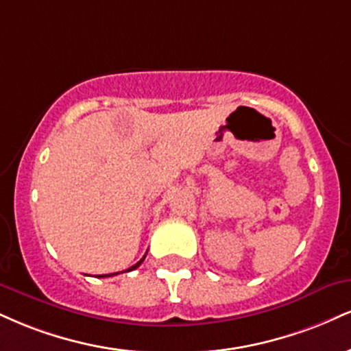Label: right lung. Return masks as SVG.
I'll use <instances>...</instances> for the list:
<instances>
[{
	"mask_svg": "<svg viewBox=\"0 0 351 351\" xmlns=\"http://www.w3.org/2000/svg\"><path fill=\"white\" fill-rule=\"evenodd\" d=\"M145 260V255H143V258L141 260V261H137V263L134 265V267H130L129 269H125V271H132V269H135V268H138L142 265V261ZM114 274H119V273H111V274H99V278H106V276H114Z\"/></svg>",
	"mask_w": 351,
	"mask_h": 351,
	"instance_id": "1",
	"label": "right lung"
}]
</instances>
